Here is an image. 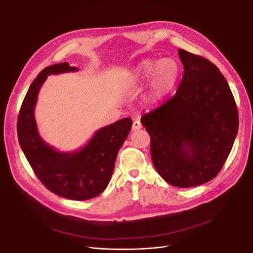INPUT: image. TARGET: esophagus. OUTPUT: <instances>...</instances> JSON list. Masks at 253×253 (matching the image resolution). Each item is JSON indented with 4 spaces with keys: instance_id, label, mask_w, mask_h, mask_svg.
<instances>
[{
    "instance_id": "esophagus-1",
    "label": "esophagus",
    "mask_w": 253,
    "mask_h": 253,
    "mask_svg": "<svg viewBox=\"0 0 253 253\" xmlns=\"http://www.w3.org/2000/svg\"><path fill=\"white\" fill-rule=\"evenodd\" d=\"M142 128V125H141V123H140V121H134L133 122V124H132V130L133 131H136V130H139V129H141Z\"/></svg>"
}]
</instances>
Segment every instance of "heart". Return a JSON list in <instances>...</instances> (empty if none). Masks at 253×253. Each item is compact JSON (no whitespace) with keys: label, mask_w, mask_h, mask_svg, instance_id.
Wrapping results in <instances>:
<instances>
[{"label":"heart","mask_w":253,"mask_h":253,"mask_svg":"<svg viewBox=\"0 0 253 253\" xmlns=\"http://www.w3.org/2000/svg\"><path fill=\"white\" fill-rule=\"evenodd\" d=\"M179 74V66L173 59H146L131 72L129 83L137 85L150 80L149 95L154 100H158L174 88Z\"/></svg>","instance_id":"b5f03b06"}]
</instances>
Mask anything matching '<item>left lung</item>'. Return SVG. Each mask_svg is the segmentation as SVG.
<instances>
[{"label": "left lung", "mask_w": 253, "mask_h": 253, "mask_svg": "<svg viewBox=\"0 0 253 253\" xmlns=\"http://www.w3.org/2000/svg\"><path fill=\"white\" fill-rule=\"evenodd\" d=\"M184 73L176 94L141 117L160 176L188 188L213 179L236 138L239 118L229 84L206 58L179 49Z\"/></svg>", "instance_id": "1"}]
</instances>
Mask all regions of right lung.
Segmentation results:
<instances>
[{
	"label": "right lung",
	"instance_id": "add662e5",
	"mask_svg": "<svg viewBox=\"0 0 253 253\" xmlns=\"http://www.w3.org/2000/svg\"><path fill=\"white\" fill-rule=\"evenodd\" d=\"M76 71L78 68L67 62L45 67L24 97L17 133L32 170L49 191L68 199L86 200L107 188L118 151L128 136L132 120L124 118L98 129L85 145L74 151H59L47 144L40 135L35 117L40 89L48 75Z\"/></svg>",
	"mask_w": 253,
	"mask_h": 253
}]
</instances>
